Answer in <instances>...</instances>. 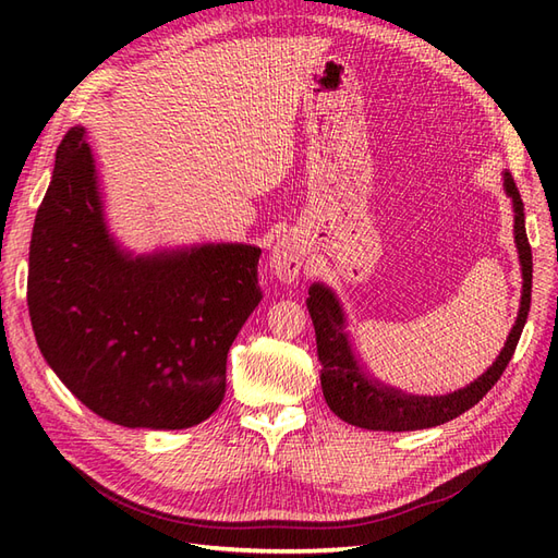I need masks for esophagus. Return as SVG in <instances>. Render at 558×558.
<instances>
[{
  "label": "esophagus",
  "instance_id": "34e87169",
  "mask_svg": "<svg viewBox=\"0 0 558 558\" xmlns=\"http://www.w3.org/2000/svg\"><path fill=\"white\" fill-rule=\"evenodd\" d=\"M302 263H305V251L291 238L281 240L272 251V258H269V267H272L275 277L283 283H291L300 277Z\"/></svg>",
  "mask_w": 558,
  "mask_h": 558
}]
</instances>
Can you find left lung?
Wrapping results in <instances>:
<instances>
[{"label":"left lung","instance_id":"obj_1","mask_svg":"<svg viewBox=\"0 0 558 558\" xmlns=\"http://www.w3.org/2000/svg\"><path fill=\"white\" fill-rule=\"evenodd\" d=\"M505 191L514 202V240L521 258L523 272V293L517 324L505 342V349L496 363L486 373L472 381L470 386L440 398H418L393 391L373 379H367L363 369L353 359L340 302L326 289V286L314 283L307 298V310L316 330V351L318 361L324 365L320 373V386L328 408L351 426L367 430H421L440 426L459 414L468 412L492 391L494 384L502 377L505 367L510 365L523 324L531 310V286H533V253L526 238V223H523V205L517 191V183L510 174H505Z\"/></svg>","mask_w":558,"mask_h":558}]
</instances>
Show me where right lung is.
<instances>
[{
    "label": "right lung",
    "mask_w": 558,
    "mask_h": 558,
    "mask_svg": "<svg viewBox=\"0 0 558 558\" xmlns=\"http://www.w3.org/2000/svg\"><path fill=\"white\" fill-rule=\"evenodd\" d=\"M260 248L130 258L107 234L90 146L72 128L29 242L27 307L62 384L118 426L179 430L226 393L234 337L258 307Z\"/></svg>",
    "instance_id": "right-lung-1"
}]
</instances>
